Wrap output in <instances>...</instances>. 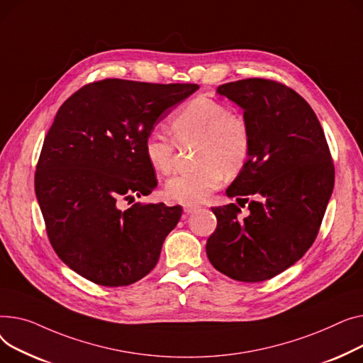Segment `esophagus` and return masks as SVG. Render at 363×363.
<instances>
[{
	"label": "esophagus",
	"mask_w": 363,
	"mask_h": 363,
	"mask_svg": "<svg viewBox=\"0 0 363 363\" xmlns=\"http://www.w3.org/2000/svg\"><path fill=\"white\" fill-rule=\"evenodd\" d=\"M183 209H184V214H191V212H194V211L196 209V206H191V205H187V206H184Z\"/></svg>",
	"instance_id": "esophagus-1"
}]
</instances>
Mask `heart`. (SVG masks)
<instances>
[{
	"instance_id": "1",
	"label": "heart",
	"mask_w": 363,
	"mask_h": 363,
	"mask_svg": "<svg viewBox=\"0 0 363 363\" xmlns=\"http://www.w3.org/2000/svg\"><path fill=\"white\" fill-rule=\"evenodd\" d=\"M169 129L179 145L199 143L196 149L199 168L167 180L164 195L168 201L183 205L201 203L223 184L225 174H239L249 160L252 135L247 121L217 99L208 96L191 99L173 114ZM142 151L157 174L172 172L176 145L168 136L160 130L147 132Z\"/></svg>"
}]
</instances>
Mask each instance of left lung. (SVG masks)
Segmentation results:
<instances>
[{"mask_svg":"<svg viewBox=\"0 0 363 363\" xmlns=\"http://www.w3.org/2000/svg\"><path fill=\"white\" fill-rule=\"evenodd\" d=\"M217 94L243 110L252 135L245 168L225 190L236 203L212 208L206 242L216 269L238 281L272 279L299 261L316 239L334 187L330 147L311 105L286 84L243 79Z\"/></svg>","mask_w":363,"mask_h":363,"instance_id":"8db88e82","label":"left lung"}]
</instances>
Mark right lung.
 Returning a JSON list of instances; mask_svg holds the SVG:
<instances>
[{
  "label": "right lung",
  "mask_w": 363,
  "mask_h": 363,
  "mask_svg": "<svg viewBox=\"0 0 363 363\" xmlns=\"http://www.w3.org/2000/svg\"><path fill=\"white\" fill-rule=\"evenodd\" d=\"M198 89L104 79L60 106L36 165L35 191L55 253L83 279L129 286L157 265L182 206H121L157 187L143 139L161 114Z\"/></svg>",
  "instance_id": "add662e5"
}]
</instances>
